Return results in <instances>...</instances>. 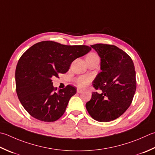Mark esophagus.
Masks as SVG:
<instances>
[{
  "instance_id": "esophagus-1",
  "label": "esophagus",
  "mask_w": 155,
  "mask_h": 155,
  "mask_svg": "<svg viewBox=\"0 0 155 155\" xmlns=\"http://www.w3.org/2000/svg\"><path fill=\"white\" fill-rule=\"evenodd\" d=\"M82 92V90L80 89H77V93H81Z\"/></svg>"
}]
</instances>
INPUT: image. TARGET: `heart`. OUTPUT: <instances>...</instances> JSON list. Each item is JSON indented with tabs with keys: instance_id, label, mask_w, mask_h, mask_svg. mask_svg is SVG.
<instances>
[{
	"instance_id": "obj_1",
	"label": "heart",
	"mask_w": 155,
	"mask_h": 155,
	"mask_svg": "<svg viewBox=\"0 0 155 155\" xmlns=\"http://www.w3.org/2000/svg\"><path fill=\"white\" fill-rule=\"evenodd\" d=\"M98 57L97 54L94 53H90L88 54L86 57V59L89 58H93ZM91 82V77L88 75H82L78 77L77 79L75 80V83L77 84L78 87L81 88V89H84V88L89 86Z\"/></svg>"
}]
</instances>
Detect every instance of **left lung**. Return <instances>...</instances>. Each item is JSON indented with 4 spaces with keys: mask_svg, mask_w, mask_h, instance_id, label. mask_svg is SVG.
<instances>
[{
    "mask_svg": "<svg viewBox=\"0 0 155 155\" xmlns=\"http://www.w3.org/2000/svg\"><path fill=\"white\" fill-rule=\"evenodd\" d=\"M101 58V71L93 86L101 93L93 92L86 104L87 111L94 120L107 122L128 110L136 89V72L132 60L116 45L97 44L91 45Z\"/></svg>",
    "mask_w": 155,
    "mask_h": 155,
    "instance_id": "left-lung-1",
    "label": "left lung"
}]
</instances>
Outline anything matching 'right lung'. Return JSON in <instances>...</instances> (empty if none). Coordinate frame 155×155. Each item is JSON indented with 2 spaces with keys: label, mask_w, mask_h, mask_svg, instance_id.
I'll return each instance as SVG.
<instances>
[{
  "label": "right lung",
  "mask_w": 155,
  "mask_h": 155,
  "mask_svg": "<svg viewBox=\"0 0 155 155\" xmlns=\"http://www.w3.org/2000/svg\"><path fill=\"white\" fill-rule=\"evenodd\" d=\"M91 50L87 45L43 41L32 45L21 56L15 71L16 91L30 116L46 122H55L62 116L77 91L67 85L56 91L51 78L66 73L75 59Z\"/></svg>",
  "instance_id": "right-lung-1"
}]
</instances>
